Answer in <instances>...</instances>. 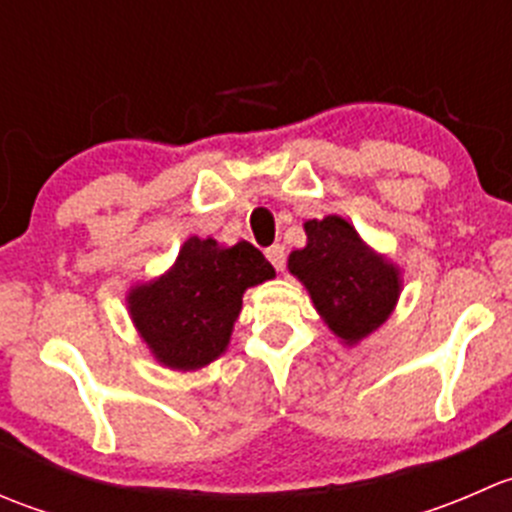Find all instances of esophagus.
Instances as JSON below:
<instances>
[{"label": "esophagus", "instance_id": "obj_1", "mask_svg": "<svg viewBox=\"0 0 512 512\" xmlns=\"http://www.w3.org/2000/svg\"><path fill=\"white\" fill-rule=\"evenodd\" d=\"M267 260L272 262V267H275L277 272H285V265H287V255H285V247L282 245H272L265 250Z\"/></svg>", "mask_w": 512, "mask_h": 512}]
</instances>
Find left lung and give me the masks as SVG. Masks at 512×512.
<instances>
[{
  "instance_id": "8db88e82",
  "label": "left lung",
  "mask_w": 512,
  "mask_h": 512,
  "mask_svg": "<svg viewBox=\"0 0 512 512\" xmlns=\"http://www.w3.org/2000/svg\"><path fill=\"white\" fill-rule=\"evenodd\" d=\"M307 245L289 252L287 270L312 297L329 332L347 347L374 334L401 297V267L366 245L342 215L307 220Z\"/></svg>"
}]
</instances>
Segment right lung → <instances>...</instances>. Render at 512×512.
<instances>
[{
	"instance_id": "add662e5",
	"label": "right lung",
	"mask_w": 512,
	"mask_h": 512,
	"mask_svg": "<svg viewBox=\"0 0 512 512\" xmlns=\"http://www.w3.org/2000/svg\"><path fill=\"white\" fill-rule=\"evenodd\" d=\"M272 277L275 267L247 240L225 247L193 235L163 275L128 289V314L160 366L203 369L225 354L242 294Z\"/></svg>"
}]
</instances>
